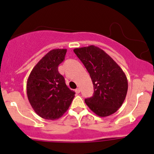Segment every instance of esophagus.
<instances>
[{"label": "esophagus", "mask_w": 154, "mask_h": 154, "mask_svg": "<svg viewBox=\"0 0 154 154\" xmlns=\"http://www.w3.org/2000/svg\"><path fill=\"white\" fill-rule=\"evenodd\" d=\"M75 92L77 93V94H79V93L80 92V88H77V89H75Z\"/></svg>", "instance_id": "obj_1"}]
</instances>
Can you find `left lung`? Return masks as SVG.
Returning <instances> with one entry per match:
<instances>
[{
    "mask_svg": "<svg viewBox=\"0 0 154 154\" xmlns=\"http://www.w3.org/2000/svg\"><path fill=\"white\" fill-rule=\"evenodd\" d=\"M74 52L85 66L94 85V95L85 99V104L99 117L116 112L128 91L124 71L108 54L94 45L75 48Z\"/></svg>",
    "mask_w": 154,
    "mask_h": 154,
    "instance_id": "1",
    "label": "left lung"
}]
</instances>
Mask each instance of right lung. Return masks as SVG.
Instances as JSON below:
<instances>
[{
    "label": "right lung",
    "instance_id": "obj_1",
    "mask_svg": "<svg viewBox=\"0 0 154 154\" xmlns=\"http://www.w3.org/2000/svg\"><path fill=\"white\" fill-rule=\"evenodd\" d=\"M66 49L47 52L33 67L27 81V95L33 110L42 118L56 120L67 111L75 93L65 83L58 67L65 58Z\"/></svg>",
    "mask_w": 154,
    "mask_h": 154
}]
</instances>
